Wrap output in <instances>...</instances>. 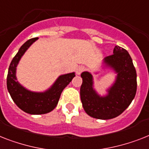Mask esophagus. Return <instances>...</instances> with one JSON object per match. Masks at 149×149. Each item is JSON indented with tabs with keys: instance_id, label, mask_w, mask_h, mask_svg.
<instances>
[{
	"instance_id": "34e87169",
	"label": "esophagus",
	"mask_w": 149,
	"mask_h": 149,
	"mask_svg": "<svg viewBox=\"0 0 149 149\" xmlns=\"http://www.w3.org/2000/svg\"><path fill=\"white\" fill-rule=\"evenodd\" d=\"M85 70H86L85 66H79L78 68H77V75H80L81 73L83 72V71H85Z\"/></svg>"
}]
</instances>
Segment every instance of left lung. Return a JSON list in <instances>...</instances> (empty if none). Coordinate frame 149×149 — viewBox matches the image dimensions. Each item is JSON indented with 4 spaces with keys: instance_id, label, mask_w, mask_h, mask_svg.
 <instances>
[{
    "instance_id": "left-lung-1",
    "label": "left lung",
    "mask_w": 149,
    "mask_h": 149,
    "mask_svg": "<svg viewBox=\"0 0 149 149\" xmlns=\"http://www.w3.org/2000/svg\"><path fill=\"white\" fill-rule=\"evenodd\" d=\"M105 63L117 73L116 83L108 90V95L100 96L93 88L91 73L81 74L83 83L80 98L83 109L91 117L110 119L122 114L131 104L137 89L136 71L131 56L126 49L116 46L113 54L106 56Z\"/></svg>"
}]
</instances>
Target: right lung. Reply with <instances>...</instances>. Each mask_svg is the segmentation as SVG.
I'll return each instance as SVG.
<instances>
[{
  "instance_id": "add662e5",
  "label": "right lung",
  "mask_w": 149,
  "mask_h": 149,
  "mask_svg": "<svg viewBox=\"0 0 149 149\" xmlns=\"http://www.w3.org/2000/svg\"><path fill=\"white\" fill-rule=\"evenodd\" d=\"M37 39L36 37L28 40L21 46L10 64L7 77V87L12 100L20 109L32 115L51 112L57 105L64 88L75 77L74 72L60 76L51 88L44 93L31 92L20 85L16 78V67L26 49Z\"/></svg>"
}]
</instances>
